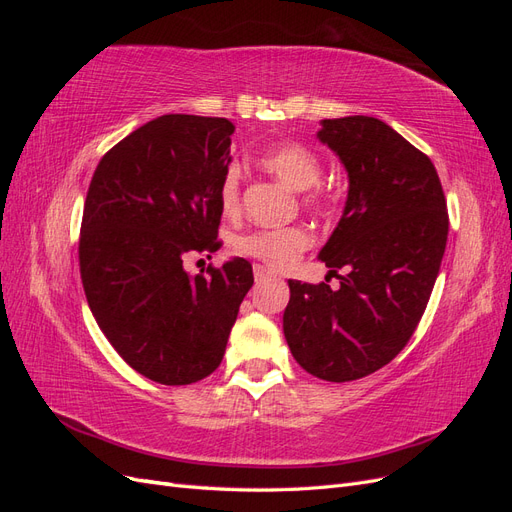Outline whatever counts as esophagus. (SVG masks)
<instances>
[{
  "label": "esophagus",
  "instance_id": "34e87169",
  "mask_svg": "<svg viewBox=\"0 0 512 512\" xmlns=\"http://www.w3.org/2000/svg\"><path fill=\"white\" fill-rule=\"evenodd\" d=\"M254 277H256V282H265V280H269V277H273V271H269L262 265H254Z\"/></svg>",
  "mask_w": 512,
  "mask_h": 512
}]
</instances>
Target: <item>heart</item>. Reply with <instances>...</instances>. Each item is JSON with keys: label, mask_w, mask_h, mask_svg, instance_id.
I'll return each mask as SVG.
<instances>
[{"label": "heart", "mask_w": 512, "mask_h": 512, "mask_svg": "<svg viewBox=\"0 0 512 512\" xmlns=\"http://www.w3.org/2000/svg\"><path fill=\"white\" fill-rule=\"evenodd\" d=\"M258 164L269 175L284 181L288 188L303 192V205L318 209L327 200V194L318 185L322 164L312 149L299 143H282L262 149L258 153ZM220 205L226 215H235L241 205V170L228 166L220 181ZM312 245V237L301 226L288 228H265L254 230L250 235L237 239L235 247L243 256L256 258L273 269H284L292 265L307 247Z\"/></svg>", "instance_id": "obj_1"}]
</instances>
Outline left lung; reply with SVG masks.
I'll return each mask as SVG.
<instances>
[{"instance_id":"left-lung-1","label":"left lung","mask_w":512,"mask_h":512,"mask_svg":"<svg viewBox=\"0 0 512 512\" xmlns=\"http://www.w3.org/2000/svg\"><path fill=\"white\" fill-rule=\"evenodd\" d=\"M318 138L342 160L348 198L318 258L339 288L288 280L284 335L297 363L329 382L374 374L423 318L448 237L436 166L376 117L322 119Z\"/></svg>"}]
</instances>
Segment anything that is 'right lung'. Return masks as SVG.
Segmentation results:
<instances>
[{"label":"right lung","mask_w":512,"mask_h":512,"mask_svg":"<svg viewBox=\"0 0 512 512\" xmlns=\"http://www.w3.org/2000/svg\"><path fill=\"white\" fill-rule=\"evenodd\" d=\"M235 126L162 115L104 153L91 177L79 241L85 297L111 346L138 374L192 384L220 367L252 265L232 258L190 275L185 258L222 243L220 181Z\"/></svg>","instance_id":"right-lung-1"}]
</instances>
